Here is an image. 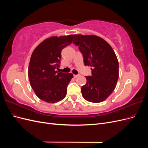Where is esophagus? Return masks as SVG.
<instances>
[{"mask_svg":"<svg viewBox=\"0 0 148 148\" xmlns=\"http://www.w3.org/2000/svg\"><path fill=\"white\" fill-rule=\"evenodd\" d=\"M79 75H73V77H74V78H77V77H79Z\"/></svg>","mask_w":148,"mask_h":148,"instance_id":"esophagus-1","label":"esophagus"}]
</instances>
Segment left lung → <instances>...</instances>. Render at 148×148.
I'll use <instances>...</instances> for the list:
<instances>
[{
    "label": "left lung",
    "mask_w": 148,
    "mask_h": 148,
    "mask_svg": "<svg viewBox=\"0 0 148 148\" xmlns=\"http://www.w3.org/2000/svg\"><path fill=\"white\" fill-rule=\"evenodd\" d=\"M73 43L83 56L84 65L91 67L92 75L86 77L82 87L86 101L97 103L106 100L114 91L119 79V62L113 49L95 35L76 34Z\"/></svg>",
    "instance_id": "left-lung-1"
}]
</instances>
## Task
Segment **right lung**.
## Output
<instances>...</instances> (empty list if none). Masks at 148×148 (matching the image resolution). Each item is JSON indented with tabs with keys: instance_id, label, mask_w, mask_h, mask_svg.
<instances>
[{
	"instance_id": "obj_1",
	"label": "right lung",
	"mask_w": 148,
	"mask_h": 148,
	"mask_svg": "<svg viewBox=\"0 0 148 148\" xmlns=\"http://www.w3.org/2000/svg\"><path fill=\"white\" fill-rule=\"evenodd\" d=\"M75 35L52 36L43 41L34 50L28 67L31 88L40 99L56 103L66 96L72 73L59 72L61 52L72 42Z\"/></svg>"
}]
</instances>
